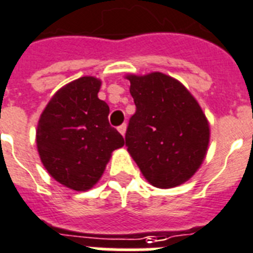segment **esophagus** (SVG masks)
Wrapping results in <instances>:
<instances>
[{
	"mask_svg": "<svg viewBox=\"0 0 253 253\" xmlns=\"http://www.w3.org/2000/svg\"><path fill=\"white\" fill-rule=\"evenodd\" d=\"M117 130L123 134V136H125V132H126V124H121L119 128H117Z\"/></svg>",
	"mask_w": 253,
	"mask_h": 253,
	"instance_id": "1",
	"label": "esophagus"
}]
</instances>
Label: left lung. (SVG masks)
I'll return each instance as SVG.
<instances>
[{"label":"left lung","instance_id":"obj_1","mask_svg":"<svg viewBox=\"0 0 253 253\" xmlns=\"http://www.w3.org/2000/svg\"><path fill=\"white\" fill-rule=\"evenodd\" d=\"M136 114L129 120L125 145L147 181L172 188L189 180L209 145V123L183 84L155 72L129 74Z\"/></svg>","mask_w":253,"mask_h":253}]
</instances>
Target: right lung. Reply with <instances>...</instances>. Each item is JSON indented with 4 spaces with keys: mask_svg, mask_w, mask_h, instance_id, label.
Listing matches in <instances>:
<instances>
[{
    "mask_svg": "<svg viewBox=\"0 0 253 253\" xmlns=\"http://www.w3.org/2000/svg\"><path fill=\"white\" fill-rule=\"evenodd\" d=\"M102 82L81 77L52 96L39 119L36 145L54 180L74 191L98 183L124 138L108 123L110 107L98 98Z\"/></svg>",
    "mask_w": 253,
    "mask_h": 253,
    "instance_id": "add662e5",
    "label": "right lung"
}]
</instances>
